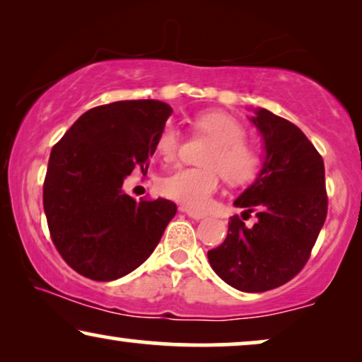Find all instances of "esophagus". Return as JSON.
Instances as JSON below:
<instances>
[{
    "label": "esophagus",
    "mask_w": 362,
    "mask_h": 362,
    "mask_svg": "<svg viewBox=\"0 0 362 362\" xmlns=\"http://www.w3.org/2000/svg\"><path fill=\"white\" fill-rule=\"evenodd\" d=\"M180 211L185 212V214H187V216L191 217V219H194V221H201V219H204V217H206V214H202V212L192 211V209H189V207H186V206H181Z\"/></svg>",
    "instance_id": "1"
}]
</instances>
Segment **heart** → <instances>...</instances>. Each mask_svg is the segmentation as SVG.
<instances>
[{
    "instance_id": "1",
    "label": "heart",
    "mask_w": 362,
    "mask_h": 362,
    "mask_svg": "<svg viewBox=\"0 0 362 362\" xmlns=\"http://www.w3.org/2000/svg\"><path fill=\"white\" fill-rule=\"evenodd\" d=\"M194 128L211 138L212 146L204 158L207 168H181L163 180L166 196L192 207L204 209L211 196L219 187V170L226 181L245 182L259 170V153L245 143V130L234 117L222 112L196 117ZM181 133L173 123L163 128L156 140V150L165 161H170L180 150Z\"/></svg>"
}]
</instances>
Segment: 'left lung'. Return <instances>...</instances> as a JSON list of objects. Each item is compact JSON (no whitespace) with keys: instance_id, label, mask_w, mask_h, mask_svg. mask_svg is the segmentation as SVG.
Listing matches in <instances>:
<instances>
[{"instance_id":"1","label":"left lung","mask_w":362,"mask_h":362,"mask_svg":"<svg viewBox=\"0 0 362 362\" xmlns=\"http://www.w3.org/2000/svg\"><path fill=\"white\" fill-rule=\"evenodd\" d=\"M249 120L264 141L255 181L234 201L242 214L255 212L247 227L234 216L219 247L207 252L212 270L247 293L274 290L303 269L328 212L325 163L293 123L255 108Z\"/></svg>"}]
</instances>
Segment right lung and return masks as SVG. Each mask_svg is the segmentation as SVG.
<instances>
[{"label":"right lung","instance_id":"right-lung-1","mask_svg":"<svg viewBox=\"0 0 362 362\" xmlns=\"http://www.w3.org/2000/svg\"><path fill=\"white\" fill-rule=\"evenodd\" d=\"M173 108L160 100H122L83 113L52 148L44 212L62 259L95 281L138 269L160 242L176 204L136 202L123 181L148 170Z\"/></svg>","mask_w":362,"mask_h":362}]
</instances>
